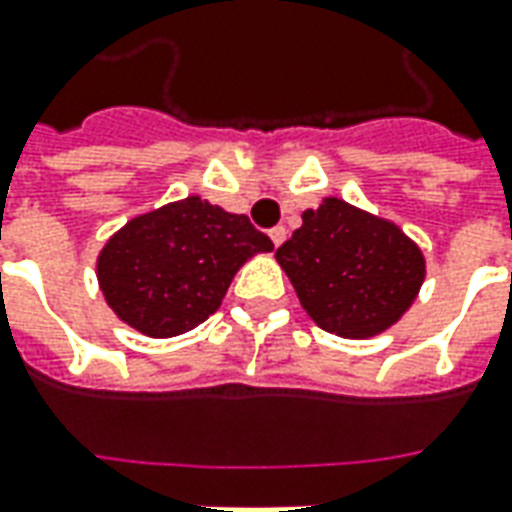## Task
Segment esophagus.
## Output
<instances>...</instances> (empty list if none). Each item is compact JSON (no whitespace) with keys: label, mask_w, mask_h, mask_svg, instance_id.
<instances>
[{"label":"esophagus","mask_w":512,"mask_h":512,"mask_svg":"<svg viewBox=\"0 0 512 512\" xmlns=\"http://www.w3.org/2000/svg\"><path fill=\"white\" fill-rule=\"evenodd\" d=\"M285 235H288V232H285V227H274V230L268 232V238H271V244L274 246H280L282 241H285Z\"/></svg>","instance_id":"34e87169"}]
</instances>
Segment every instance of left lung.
Instances as JSON below:
<instances>
[{
	"label": "left lung",
	"mask_w": 512,
	"mask_h": 512,
	"mask_svg": "<svg viewBox=\"0 0 512 512\" xmlns=\"http://www.w3.org/2000/svg\"><path fill=\"white\" fill-rule=\"evenodd\" d=\"M277 263L321 330L366 341L391 330L416 302L427 260L399 224L321 199L277 249Z\"/></svg>",
	"instance_id": "obj_1"
}]
</instances>
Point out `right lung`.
I'll list each match as a JSON object with an SVG mask.
<instances>
[{"label":"right lung","instance_id":"add662e5","mask_svg":"<svg viewBox=\"0 0 512 512\" xmlns=\"http://www.w3.org/2000/svg\"><path fill=\"white\" fill-rule=\"evenodd\" d=\"M271 249V238L246 216L194 194L113 232L96 257V280L132 330L174 338L216 313L238 268Z\"/></svg>","mask_w":512,"mask_h":512}]
</instances>
